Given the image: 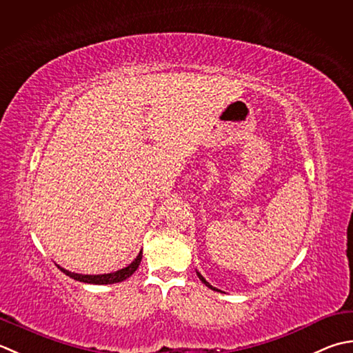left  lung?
Wrapping results in <instances>:
<instances>
[{
    "label": "left lung",
    "mask_w": 353,
    "mask_h": 353,
    "mask_svg": "<svg viewBox=\"0 0 353 353\" xmlns=\"http://www.w3.org/2000/svg\"><path fill=\"white\" fill-rule=\"evenodd\" d=\"M197 275H199V279H200V280H202V281L205 283V285H206V286H208V288H211V289H212V291H219V289H217V288H214V286H211V285H210V283L205 280V277H203V275H202V274H200L199 271H197Z\"/></svg>",
    "instance_id": "8db88e82"
}]
</instances>
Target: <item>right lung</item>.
Listing matches in <instances>:
<instances>
[{"mask_svg":"<svg viewBox=\"0 0 353 353\" xmlns=\"http://www.w3.org/2000/svg\"><path fill=\"white\" fill-rule=\"evenodd\" d=\"M141 260H142V251L137 254V257L133 261H131V263L127 268H122V269H119V271H114V272H110V274H99V275L76 274V272H72V271H67V269L61 268L59 265H58V268L65 275H68V277L76 280V281L90 283V285H113V283H119V281H123V280H127L128 277H131L136 269L139 268Z\"/></svg>","mask_w":353,"mask_h":353,"instance_id":"obj_1","label":"right lung"}]
</instances>
